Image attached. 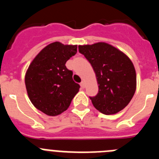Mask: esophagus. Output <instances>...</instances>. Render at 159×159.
I'll return each instance as SVG.
<instances>
[{"mask_svg": "<svg viewBox=\"0 0 159 159\" xmlns=\"http://www.w3.org/2000/svg\"><path fill=\"white\" fill-rule=\"evenodd\" d=\"M80 87L81 88H83V89L85 88V83H84V81H82V82L80 83Z\"/></svg>", "mask_w": 159, "mask_h": 159, "instance_id": "34e87169", "label": "esophagus"}]
</instances>
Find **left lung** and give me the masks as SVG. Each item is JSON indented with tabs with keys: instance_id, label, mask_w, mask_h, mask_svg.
Returning a JSON list of instances; mask_svg holds the SVG:
<instances>
[{
	"instance_id": "left-lung-1",
	"label": "left lung",
	"mask_w": 159,
	"mask_h": 159,
	"mask_svg": "<svg viewBox=\"0 0 159 159\" xmlns=\"http://www.w3.org/2000/svg\"><path fill=\"white\" fill-rule=\"evenodd\" d=\"M95 73L99 92L90 97L93 106L105 115H114L128 105L136 90L134 64L123 52L104 42L79 45Z\"/></svg>"
}]
</instances>
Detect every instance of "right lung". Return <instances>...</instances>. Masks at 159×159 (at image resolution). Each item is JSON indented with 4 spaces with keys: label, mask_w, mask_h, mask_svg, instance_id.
<instances>
[{
    "label": "right lung",
    "mask_w": 159,
    "mask_h": 159,
    "mask_svg": "<svg viewBox=\"0 0 159 159\" xmlns=\"http://www.w3.org/2000/svg\"><path fill=\"white\" fill-rule=\"evenodd\" d=\"M77 52V45L54 42L36 55L25 74V86L32 103L48 116L65 111L80 86L72 80L65 64Z\"/></svg>",
    "instance_id": "add662e5"
}]
</instances>
